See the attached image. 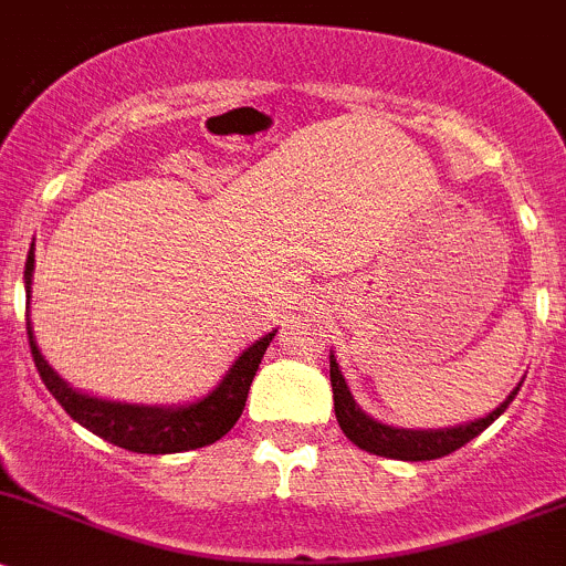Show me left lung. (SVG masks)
<instances>
[{"instance_id": "8db88e82", "label": "left lung", "mask_w": 566, "mask_h": 566, "mask_svg": "<svg viewBox=\"0 0 566 566\" xmlns=\"http://www.w3.org/2000/svg\"><path fill=\"white\" fill-rule=\"evenodd\" d=\"M332 361V389H334V415H337L339 429L348 437L354 446H359L361 451L376 453V457L387 459H400V462H429V459H442L448 453L459 451L462 446H468L470 440L481 434L484 429H490L492 422L509 409V403L514 400V395L520 392V384L495 411H490L481 420L468 422V426H453V429H437V431H406V429H392V426H384V422L373 420L365 411L356 406V400L350 398V389L345 384L343 373H339L334 356H328Z\"/></svg>"}]
</instances>
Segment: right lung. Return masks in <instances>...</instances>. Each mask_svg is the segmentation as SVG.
I'll return each instance as SVG.
<instances>
[{
	"instance_id": "obj_1",
	"label": "right lung",
	"mask_w": 566,
	"mask_h": 566,
	"mask_svg": "<svg viewBox=\"0 0 566 566\" xmlns=\"http://www.w3.org/2000/svg\"><path fill=\"white\" fill-rule=\"evenodd\" d=\"M32 265H35V254L30 251L24 265L27 304H30ZM273 334H265L251 348H245L232 365V370L227 373V378L199 403L179 406V409H160V406L109 403V400H98L71 389L41 356L35 337H32L30 317H27V339H30L32 361H35L38 373H41L43 384L54 395V400L87 431L132 453H182L221 440L243 415L251 381H254L256 367H260Z\"/></svg>"
}]
</instances>
